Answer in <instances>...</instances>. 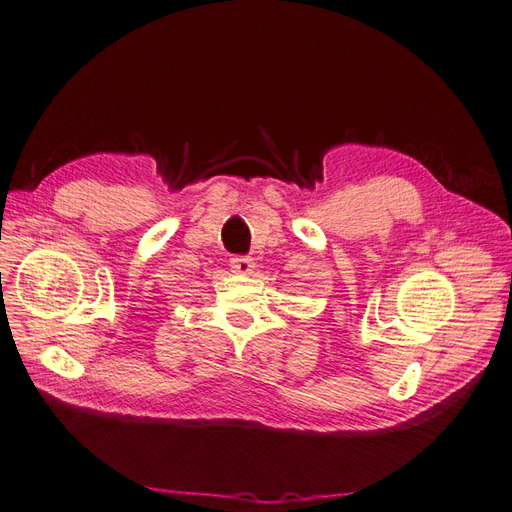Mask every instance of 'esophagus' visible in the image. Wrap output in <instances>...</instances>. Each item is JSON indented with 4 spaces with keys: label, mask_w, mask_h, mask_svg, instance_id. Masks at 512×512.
Segmentation results:
<instances>
[{
    "label": "esophagus",
    "mask_w": 512,
    "mask_h": 512,
    "mask_svg": "<svg viewBox=\"0 0 512 512\" xmlns=\"http://www.w3.org/2000/svg\"><path fill=\"white\" fill-rule=\"evenodd\" d=\"M230 268H232V272H236V274L247 276V274L253 272L255 261H253L251 257H247V255H236V257L230 259Z\"/></svg>",
    "instance_id": "obj_1"
}]
</instances>
